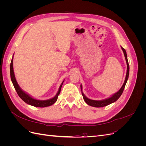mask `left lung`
<instances>
[{"instance_id": "obj_1", "label": "left lung", "mask_w": 146, "mask_h": 146, "mask_svg": "<svg viewBox=\"0 0 146 146\" xmlns=\"http://www.w3.org/2000/svg\"><path fill=\"white\" fill-rule=\"evenodd\" d=\"M122 50L123 52V54H124V56H125V60H126V63H127V74H126V77H125V81L124 83H123V85L122 86L120 90H119L117 92H116L115 94H114L111 97H110V98H108V99H106L102 100H91L88 99V98L85 96L83 92H82V94L83 96V98L85 100V102L90 106H92V107H105V106L108 105L110 104H111L114 102H116L119 98H120V96L122 95V92L123 91V90H124V88L125 86V85L127 83V80L128 78H129V61H128V59H127V53L125 50L123 48V47H122ZM81 87V90H82V85H80Z\"/></svg>"}]
</instances>
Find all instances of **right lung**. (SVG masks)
Instances as JSON below:
<instances>
[{"label":"right lung","instance_id":"add662e5","mask_svg":"<svg viewBox=\"0 0 146 146\" xmlns=\"http://www.w3.org/2000/svg\"><path fill=\"white\" fill-rule=\"evenodd\" d=\"M10 77H11V80L12 81L13 85V86H14L15 90L17 92V93L20 97V98L23 101H24L26 104H27L30 105L32 106H33V107H48V106H50V105L54 104L57 100V99H58V96L60 94V91H61V86H62L63 83L64 82V81H63L62 82V83L61 84L58 92H57L56 94L55 95V97H54V98L50 99H48V100H36V99H35L32 98V97L30 96L29 94L26 93V92H25L24 91L22 90L21 88L19 87L18 84H17V81L16 80L15 76L14 70H13V58H12L11 64H10Z\"/></svg>","mask_w":146,"mask_h":146}]
</instances>
